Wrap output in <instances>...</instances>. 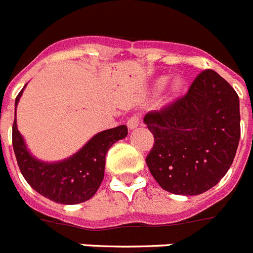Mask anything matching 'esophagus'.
<instances>
[{
  "label": "esophagus",
  "instance_id": "34e87169",
  "mask_svg": "<svg viewBox=\"0 0 253 253\" xmlns=\"http://www.w3.org/2000/svg\"><path fill=\"white\" fill-rule=\"evenodd\" d=\"M129 129H135L139 125V116L138 115H133L128 122H126Z\"/></svg>",
  "mask_w": 253,
  "mask_h": 253
}]
</instances>
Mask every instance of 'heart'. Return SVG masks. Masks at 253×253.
I'll return each mask as SVG.
<instances>
[{"label": "heart", "instance_id": "heart-1", "mask_svg": "<svg viewBox=\"0 0 253 253\" xmlns=\"http://www.w3.org/2000/svg\"><path fill=\"white\" fill-rule=\"evenodd\" d=\"M164 83H166V80H164V79L159 80V83H158V86H163V85H164ZM182 86H183L182 79L176 77V79L172 81V84H170V89H169V91H170V94H173V95H174V94H177L178 91H181Z\"/></svg>", "mask_w": 253, "mask_h": 253}]
</instances>
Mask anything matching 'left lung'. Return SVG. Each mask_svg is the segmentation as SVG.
<instances>
[{"label": "left lung", "instance_id": "left-lung-1", "mask_svg": "<svg viewBox=\"0 0 253 253\" xmlns=\"http://www.w3.org/2000/svg\"><path fill=\"white\" fill-rule=\"evenodd\" d=\"M154 134L146 163L156 182L177 195H199L226 174L241 137L239 97L213 70L200 72L183 97L146 114Z\"/></svg>", "mask_w": 253, "mask_h": 253}]
</instances>
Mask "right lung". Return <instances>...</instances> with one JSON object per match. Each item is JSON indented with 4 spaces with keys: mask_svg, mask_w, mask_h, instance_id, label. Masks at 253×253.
I'll list each match as a JSON object with an SVG mask.
<instances>
[{
    "mask_svg": "<svg viewBox=\"0 0 253 253\" xmlns=\"http://www.w3.org/2000/svg\"><path fill=\"white\" fill-rule=\"evenodd\" d=\"M26 87V86H24ZM15 99L16 106L24 90ZM128 135V128L120 125L98 133L81 150L62 162L46 163L31 155L16 126L12 124V147L23 177L42 197L60 204H79L97 193L104 177L106 154L119 139Z\"/></svg>",
    "mask_w": 253,
    "mask_h": 253,
    "instance_id": "add662e5",
    "label": "right lung"
}]
</instances>
